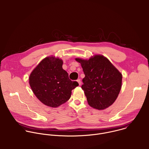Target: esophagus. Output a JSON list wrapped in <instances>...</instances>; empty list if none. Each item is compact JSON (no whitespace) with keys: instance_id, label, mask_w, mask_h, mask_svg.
Masks as SVG:
<instances>
[{"instance_id":"1","label":"esophagus","mask_w":149,"mask_h":149,"mask_svg":"<svg viewBox=\"0 0 149 149\" xmlns=\"http://www.w3.org/2000/svg\"><path fill=\"white\" fill-rule=\"evenodd\" d=\"M77 82H78L79 85H81V79H77Z\"/></svg>"}]
</instances>
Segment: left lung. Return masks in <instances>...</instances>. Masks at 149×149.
I'll return each mask as SVG.
<instances>
[{
    "label": "left lung",
    "instance_id": "1",
    "mask_svg": "<svg viewBox=\"0 0 149 149\" xmlns=\"http://www.w3.org/2000/svg\"><path fill=\"white\" fill-rule=\"evenodd\" d=\"M75 60L81 63L85 74L81 88L88 104L98 110L112 105L121 89V73L103 56L96 55L88 60Z\"/></svg>",
    "mask_w": 149,
    "mask_h": 149
}]
</instances>
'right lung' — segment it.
Listing matches in <instances>:
<instances>
[{
	"label": "right lung",
	"mask_w": 149,
	"mask_h": 149,
	"mask_svg": "<svg viewBox=\"0 0 149 149\" xmlns=\"http://www.w3.org/2000/svg\"><path fill=\"white\" fill-rule=\"evenodd\" d=\"M63 62L53 57L42 60L33 71L29 83L34 95L44 105L56 108L71 97V91L79 85L69 79L63 69Z\"/></svg>",
	"instance_id": "1"
}]
</instances>
